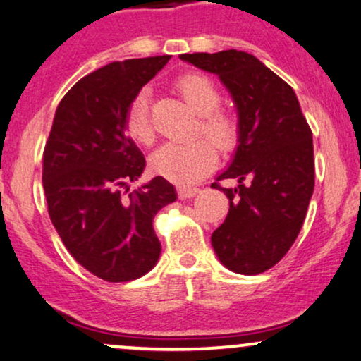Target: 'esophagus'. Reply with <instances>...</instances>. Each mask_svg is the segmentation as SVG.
<instances>
[{
	"instance_id": "obj_1",
	"label": "esophagus",
	"mask_w": 361,
	"mask_h": 361,
	"mask_svg": "<svg viewBox=\"0 0 361 361\" xmlns=\"http://www.w3.org/2000/svg\"><path fill=\"white\" fill-rule=\"evenodd\" d=\"M177 192H179L180 200H188V197L196 196L197 192H200V189L191 188V185H179V188H177Z\"/></svg>"
}]
</instances>
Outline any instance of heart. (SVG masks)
<instances>
[{
	"label": "heart",
	"mask_w": 361,
	"mask_h": 361,
	"mask_svg": "<svg viewBox=\"0 0 361 361\" xmlns=\"http://www.w3.org/2000/svg\"><path fill=\"white\" fill-rule=\"evenodd\" d=\"M176 87L182 99L197 115L196 134L210 138L224 153L234 149L239 141V118L232 111L219 108L222 94L210 77L185 73L177 79ZM123 129L139 145H153L154 129L151 122L149 92L146 89L130 99L123 117ZM209 142L195 137L184 142H166L151 157V166L154 172L177 184L200 180L212 172L219 161V153Z\"/></svg>",
	"instance_id": "heart-1"
}]
</instances>
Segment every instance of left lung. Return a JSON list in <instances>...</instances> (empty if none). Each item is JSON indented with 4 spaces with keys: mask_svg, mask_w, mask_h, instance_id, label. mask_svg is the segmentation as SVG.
<instances>
[{
    "mask_svg": "<svg viewBox=\"0 0 361 361\" xmlns=\"http://www.w3.org/2000/svg\"><path fill=\"white\" fill-rule=\"evenodd\" d=\"M180 58L216 73L238 108V149L216 180L239 184H212L228 197V213L212 234V246L232 272L262 274L284 258L303 227L315 185L312 129L293 87L257 56L227 49Z\"/></svg>",
    "mask_w": 361,
    "mask_h": 361,
    "instance_id": "1",
    "label": "left lung"
}]
</instances>
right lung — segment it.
I'll list each match as a JSON object with an SVG mask.
<instances>
[{"label":"right lung","mask_w":361,"mask_h":361,"mask_svg":"<svg viewBox=\"0 0 361 361\" xmlns=\"http://www.w3.org/2000/svg\"><path fill=\"white\" fill-rule=\"evenodd\" d=\"M169 55L114 61L82 77L56 108L42 153L49 219L68 253L108 282L148 274L160 258L153 219L177 197L164 177L129 192L146 160L126 135L130 99Z\"/></svg>","instance_id":"obj_1"}]
</instances>
